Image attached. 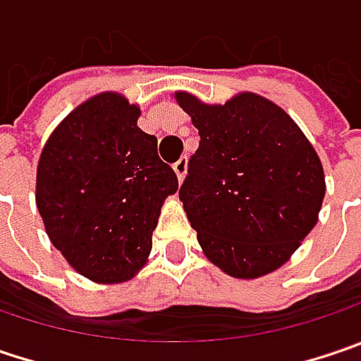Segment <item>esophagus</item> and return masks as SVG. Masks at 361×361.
Instances as JSON below:
<instances>
[{
  "label": "esophagus",
  "instance_id": "1",
  "mask_svg": "<svg viewBox=\"0 0 361 361\" xmlns=\"http://www.w3.org/2000/svg\"><path fill=\"white\" fill-rule=\"evenodd\" d=\"M174 172H176V178L183 183V178H185V174H187V158H180V160L174 164Z\"/></svg>",
  "mask_w": 361,
  "mask_h": 361
}]
</instances>
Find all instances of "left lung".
<instances>
[{"label": "left lung", "instance_id": "obj_1", "mask_svg": "<svg viewBox=\"0 0 361 361\" xmlns=\"http://www.w3.org/2000/svg\"><path fill=\"white\" fill-rule=\"evenodd\" d=\"M174 98L201 137L178 197L205 257L238 279L281 267L319 219L324 174L314 147L263 96L212 106L187 92Z\"/></svg>", "mask_w": 361, "mask_h": 361}]
</instances>
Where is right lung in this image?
Listing matches in <instances>:
<instances>
[{"label":"right lung","instance_id":"obj_1","mask_svg":"<svg viewBox=\"0 0 361 361\" xmlns=\"http://www.w3.org/2000/svg\"><path fill=\"white\" fill-rule=\"evenodd\" d=\"M137 116L121 94H98L65 116L40 154L37 205L47 234L73 269L98 283H121L142 269L162 203L178 189Z\"/></svg>","mask_w":361,"mask_h":361}]
</instances>
